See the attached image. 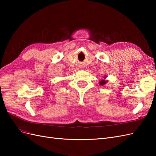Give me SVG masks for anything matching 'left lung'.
Instances as JSON below:
<instances>
[{
	"mask_svg": "<svg viewBox=\"0 0 156 156\" xmlns=\"http://www.w3.org/2000/svg\"><path fill=\"white\" fill-rule=\"evenodd\" d=\"M107 75H104V77H103V78L101 80V81L99 82V83H100V85L101 86H104L106 84V83L108 82V80L106 79L107 78Z\"/></svg>",
	"mask_w": 156,
	"mask_h": 156,
	"instance_id": "8db88e82",
	"label": "left lung"
}]
</instances>
